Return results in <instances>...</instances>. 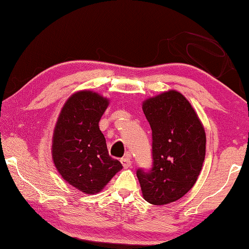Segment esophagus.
Wrapping results in <instances>:
<instances>
[{
	"label": "esophagus",
	"mask_w": 249,
	"mask_h": 249,
	"mask_svg": "<svg viewBox=\"0 0 249 249\" xmlns=\"http://www.w3.org/2000/svg\"><path fill=\"white\" fill-rule=\"evenodd\" d=\"M121 163H122V165H124V168H125V169L130 168V166L132 165V162L129 156H125V158L121 159Z\"/></svg>",
	"instance_id": "34e87169"
}]
</instances>
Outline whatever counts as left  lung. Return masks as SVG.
Returning <instances> with one entry per match:
<instances>
[{
	"label": "left lung",
	"instance_id": "8db88e82",
	"mask_svg": "<svg viewBox=\"0 0 249 249\" xmlns=\"http://www.w3.org/2000/svg\"><path fill=\"white\" fill-rule=\"evenodd\" d=\"M142 111L152 129L153 165L137 170L142 197L165 205L195 185L205 159L206 136L198 115L181 93L168 90L148 98Z\"/></svg>",
	"mask_w": 249,
	"mask_h": 249
}]
</instances>
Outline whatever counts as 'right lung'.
<instances>
[{"label": "right lung", "instance_id": "1", "mask_svg": "<svg viewBox=\"0 0 249 249\" xmlns=\"http://www.w3.org/2000/svg\"><path fill=\"white\" fill-rule=\"evenodd\" d=\"M108 100L90 90L68 98L57 118L52 141V159L57 172L69 185L85 194H96L122 169L108 155L98 127Z\"/></svg>", "mask_w": 249, "mask_h": 249}]
</instances>
